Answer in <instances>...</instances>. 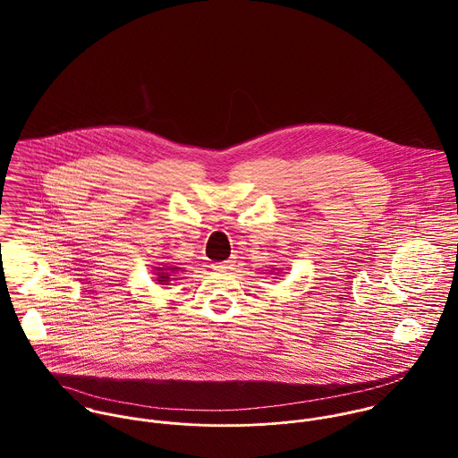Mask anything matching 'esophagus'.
<instances>
[{
    "instance_id": "34e87169",
    "label": "esophagus",
    "mask_w": 458,
    "mask_h": 458,
    "mask_svg": "<svg viewBox=\"0 0 458 458\" xmlns=\"http://www.w3.org/2000/svg\"><path fill=\"white\" fill-rule=\"evenodd\" d=\"M233 266H234V259H227V261L216 264V267H220V269H231Z\"/></svg>"
}]
</instances>
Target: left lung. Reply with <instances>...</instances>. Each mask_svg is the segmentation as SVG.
<instances>
[{
	"instance_id": "1",
	"label": "left lung",
	"mask_w": 458,
	"mask_h": 458,
	"mask_svg": "<svg viewBox=\"0 0 458 458\" xmlns=\"http://www.w3.org/2000/svg\"><path fill=\"white\" fill-rule=\"evenodd\" d=\"M273 273H275V275H278V273H282V267H275V266H273V267H271V269H269V275H273ZM273 278H275V276H273Z\"/></svg>"
}]
</instances>
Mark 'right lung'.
I'll return each mask as SVG.
<instances>
[{
	"label": "right lung",
	"mask_w": 458,
	"mask_h": 458,
	"mask_svg": "<svg viewBox=\"0 0 458 458\" xmlns=\"http://www.w3.org/2000/svg\"><path fill=\"white\" fill-rule=\"evenodd\" d=\"M182 271H187V269L180 267L178 264H173V262H160L153 267V275H155L153 278L160 285H171V282L178 280V275Z\"/></svg>",
	"instance_id": "obj_1"
}]
</instances>
